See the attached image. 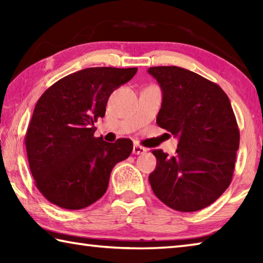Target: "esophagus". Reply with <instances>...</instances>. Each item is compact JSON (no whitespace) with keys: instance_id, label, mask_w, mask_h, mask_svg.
<instances>
[{"instance_id":"obj_1","label":"esophagus","mask_w":263,"mask_h":263,"mask_svg":"<svg viewBox=\"0 0 263 263\" xmlns=\"http://www.w3.org/2000/svg\"><path fill=\"white\" fill-rule=\"evenodd\" d=\"M146 152V148L142 147L140 145H135L133 146V154H144Z\"/></svg>"}]
</instances>
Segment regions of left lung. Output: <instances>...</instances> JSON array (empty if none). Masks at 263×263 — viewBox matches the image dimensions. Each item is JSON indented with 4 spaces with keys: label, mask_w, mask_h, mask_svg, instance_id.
Segmentation results:
<instances>
[{
    "label": "left lung",
    "mask_w": 263,
    "mask_h": 263,
    "mask_svg": "<svg viewBox=\"0 0 263 263\" xmlns=\"http://www.w3.org/2000/svg\"><path fill=\"white\" fill-rule=\"evenodd\" d=\"M162 90L157 123L179 138L176 154L154 149L148 176L155 196L181 212L212 204L232 181L240 132L230 100L217 83L176 66L151 67Z\"/></svg>",
    "instance_id": "8db88e82"
}]
</instances>
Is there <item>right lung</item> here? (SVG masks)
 <instances>
[{
    "label": "right lung",
    "mask_w": 263,
    "mask_h": 263,
    "mask_svg": "<svg viewBox=\"0 0 263 263\" xmlns=\"http://www.w3.org/2000/svg\"><path fill=\"white\" fill-rule=\"evenodd\" d=\"M138 68L91 67L60 79L38 100L25 135L35 186L48 202L80 210L105 194L116 163L133 149L130 139L106 142L94 137L115 89Z\"/></svg>",
    "instance_id": "obj_1"
}]
</instances>
